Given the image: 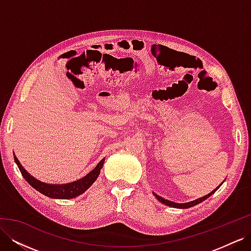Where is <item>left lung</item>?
<instances>
[{
	"mask_svg": "<svg viewBox=\"0 0 251 251\" xmlns=\"http://www.w3.org/2000/svg\"><path fill=\"white\" fill-rule=\"evenodd\" d=\"M220 185H221V184H220ZM220 185H219L217 188H215L214 191H212L211 193H209L208 195L204 196V197H202V198H199V199H197V200H194V201H191V202H187V203H176V202H172V201H170V200H166V199L162 198V197H160V196H158V195L155 194V193H153V194H154V196L156 197V198L158 199V201H160L161 203H163V204H165V205H168V206L175 207V208H189V207L195 206V205H197V204H199V203L203 202L204 200H206L207 198H209V197H210L212 194H214V193L217 191V189L220 187Z\"/></svg>",
	"mask_w": 251,
	"mask_h": 251,
	"instance_id": "left-lung-1",
	"label": "left lung"
}]
</instances>
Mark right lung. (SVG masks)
Returning <instances> with one entry per match:
<instances>
[{"mask_svg": "<svg viewBox=\"0 0 251 251\" xmlns=\"http://www.w3.org/2000/svg\"><path fill=\"white\" fill-rule=\"evenodd\" d=\"M14 161H16V163L18 164L23 177H24L28 183L33 188H35L37 192H40L41 194L53 199H72L85 193L87 189L96 181L97 177L100 176V170L102 169L104 158L101 159L100 163L95 166V169H93L89 174H87L85 177H82L79 180L70 182V183H67V184L45 183V182H42L32 177L31 175L23 168L22 164L19 161V159L16 157V155H14Z\"/></svg>", "mask_w": 251, "mask_h": 251, "instance_id": "obj_1", "label": "right lung"}]
</instances>
